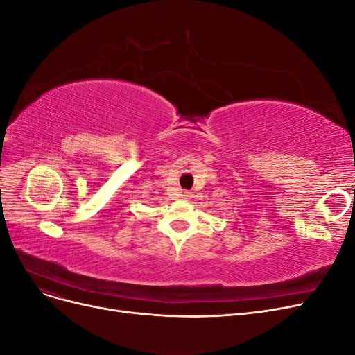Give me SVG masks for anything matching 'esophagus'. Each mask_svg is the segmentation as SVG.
<instances>
[{
	"label": "esophagus",
	"instance_id": "34e87169",
	"mask_svg": "<svg viewBox=\"0 0 355 355\" xmlns=\"http://www.w3.org/2000/svg\"><path fill=\"white\" fill-rule=\"evenodd\" d=\"M180 196H182V198H185V200L191 197V194H189V192H187V191H185V192H182V194H180Z\"/></svg>",
	"mask_w": 355,
	"mask_h": 355
}]
</instances>
